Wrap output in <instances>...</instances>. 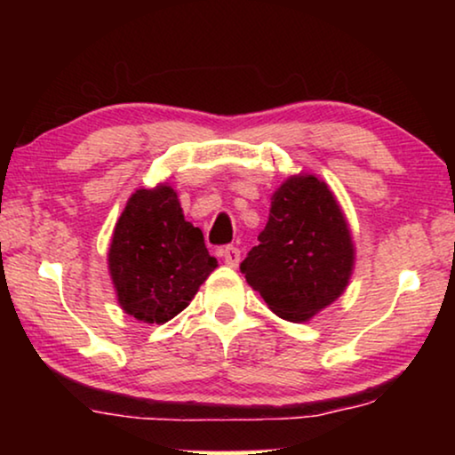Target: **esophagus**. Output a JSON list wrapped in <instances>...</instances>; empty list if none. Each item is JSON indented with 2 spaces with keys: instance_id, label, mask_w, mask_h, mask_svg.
Listing matches in <instances>:
<instances>
[{
  "instance_id": "34e87169",
  "label": "esophagus",
  "mask_w": 455,
  "mask_h": 455,
  "mask_svg": "<svg viewBox=\"0 0 455 455\" xmlns=\"http://www.w3.org/2000/svg\"><path fill=\"white\" fill-rule=\"evenodd\" d=\"M240 248L235 246H226L223 248V260H226L228 267H238L240 265Z\"/></svg>"
}]
</instances>
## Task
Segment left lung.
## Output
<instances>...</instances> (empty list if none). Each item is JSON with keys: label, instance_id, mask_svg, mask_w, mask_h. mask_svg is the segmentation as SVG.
Here are the masks:
<instances>
[{"label": "left lung", "instance_id": "1", "mask_svg": "<svg viewBox=\"0 0 455 455\" xmlns=\"http://www.w3.org/2000/svg\"><path fill=\"white\" fill-rule=\"evenodd\" d=\"M352 267V234L333 192L300 173L273 192L269 221L240 271L273 313L302 323L344 294Z\"/></svg>", "mask_w": 455, "mask_h": 455}]
</instances>
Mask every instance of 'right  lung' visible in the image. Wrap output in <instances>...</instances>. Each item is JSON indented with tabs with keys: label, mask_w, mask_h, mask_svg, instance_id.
<instances>
[{
	"label": "right lung",
	"mask_w": 455,
	"mask_h": 455,
	"mask_svg": "<svg viewBox=\"0 0 455 455\" xmlns=\"http://www.w3.org/2000/svg\"><path fill=\"white\" fill-rule=\"evenodd\" d=\"M109 275L124 313L142 323H167L188 307L217 259L203 232L184 220L172 186L140 188L114 228Z\"/></svg>",
	"instance_id": "right-lung-1"
}]
</instances>
